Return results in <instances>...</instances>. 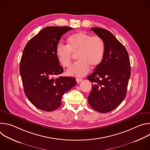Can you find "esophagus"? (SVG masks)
<instances>
[{
    "label": "esophagus",
    "mask_w": 150,
    "mask_h": 150,
    "mask_svg": "<svg viewBox=\"0 0 150 150\" xmlns=\"http://www.w3.org/2000/svg\"><path fill=\"white\" fill-rule=\"evenodd\" d=\"M76 82L79 83V82H81L82 81V79H81V78H76Z\"/></svg>",
    "instance_id": "34e87169"
}]
</instances>
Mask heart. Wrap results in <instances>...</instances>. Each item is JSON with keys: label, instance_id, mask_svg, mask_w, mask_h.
Here are the masks:
<instances>
[{"label": "heart", "instance_id": "heart-1", "mask_svg": "<svg viewBox=\"0 0 150 150\" xmlns=\"http://www.w3.org/2000/svg\"><path fill=\"white\" fill-rule=\"evenodd\" d=\"M68 46L59 42L55 49L56 56L60 65L64 68L69 67L74 57L78 54L79 60L67 71L68 75L82 76L90 69L98 67L101 63L104 53V42L97 35L80 31L75 33L68 38Z\"/></svg>", "mask_w": 150, "mask_h": 150}]
</instances>
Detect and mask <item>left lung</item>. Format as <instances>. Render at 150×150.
Wrapping results in <instances>:
<instances>
[{
  "label": "left lung",
  "instance_id": "left-lung-1",
  "mask_svg": "<svg viewBox=\"0 0 150 150\" xmlns=\"http://www.w3.org/2000/svg\"><path fill=\"white\" fill-rule=\"evenodd\" d=\"M104 42V53L100 65L88 76L92 89L88 97L91 108L108 113L117 108L126 97L131 76V64L124 46L109 31L91 28Z\"/></svg>",
  "mask_w": 150,
  "mask_h": 150
}]
</instances>
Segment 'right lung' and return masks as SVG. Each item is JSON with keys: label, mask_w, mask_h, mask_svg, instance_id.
I'll list each match as a JSON object with an SVG mask.
<instances>
[{"label": "right lung", "mask_w": 150, "mask_h": 150, "mask_svg": "<svg viewBox=\"0 0 150 150\" xmlns=\"http://www.w3.org/2000/svg\"><path fill=\"white\" fill-rule=\"evenodd\" d=\"M73 28L48 27L41 30L26 45L20 62L24 93L37 109L51 112L59 108L62 98L76 83L74 77L59 76L63 69L55 49L61 37Z\"/></svg>", "instance_id": "right-lung-1"}]
</instances>
